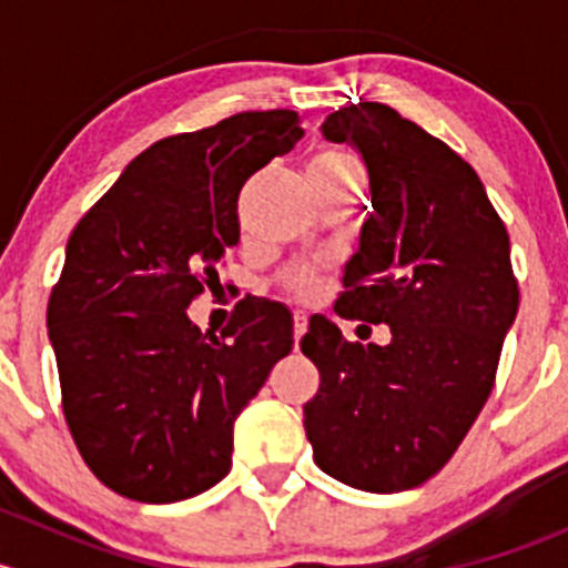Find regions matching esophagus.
<instances>
[{"label": "esophagus", "mask_w": 568, "mask_h": 568, "mask_svg": "<svg viewBox=\"0 0 568 568\" xmlns=\"http://www.w3.org/2000/svg\"><path fill=\"white\" fill-rule=\"evenodd\" d=\"M307 332V313L294 311V346L300 343V337Z\"/></svg>", "instance_id": "34e87169"}]
</instances>
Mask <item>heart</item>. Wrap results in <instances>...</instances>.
<instances>
[{"instance_id": "b5f03b06", "label": "heart", "mask_w": 568, "mask_h": 568, "mask_svg": "<svg viewBox=\"0 0 568 568\" xmlns=\"http://www.w3.org/2000/svg\"><path fill=\"white\" fill-rule=\"evenodd\" d=\"M348 170H359V168H357V162H354V156H348V153H343V151L318 153L311 164V173L335 175V173H348ZM294 288L302 291V294H305V291H311V277H307V274H300V277L294 280Z\"/></svg>"}]
</instances>
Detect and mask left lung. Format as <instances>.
Returning <instances> with one entry per match:
<instances>
[{"label": "left lung", "instance_id": "1", "mask_svg": "<svg viewBox=\"0 0 568 568\" xmlns=\"http://www.w3.org/2000/svg\"><path fill=\"white\" fill-rule=\"evenodd\" d=\"M321 134L357 148L374 205L335 313L387 324L393 341L348 343L311 318L300 346L321 385L305 434L326 475L390 495L448 464L495 387L519 307L511 242L478 173L393 106H343Z\"/></svg>", "mask_w": 568, "mask_h": 568}]
</instances>
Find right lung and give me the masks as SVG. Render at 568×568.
Wrapping results in <instances>:
<instances>
[{
    "label": "right lung",
    "instance_id": "add662e5",
    "mask_svg": "<svg viewBox=\"0 0 568 568\" xmlns=\"http://www.w3.org/2000/svg\"><path fill=\"white\" fill-rule=\"evenodd\" d=\"M302 134L300 114L268 109L153 142L68 239L45 313L62 412L84 464L129 500L220 484L233 423L294 348L277 302H252L220 335L186 307L239 244L242 186Z\"/></svg>",
    "mask_w": 568,
    "mask_h": 568
}]
</instances>
